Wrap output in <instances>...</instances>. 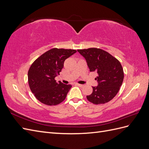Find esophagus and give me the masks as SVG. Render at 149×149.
<instances>
[{"label":"esophagus","mask_w":149,"mask_h":149,"mask_svg":"<svg viewBox=\"0 0 149 149\" xmlns=\"http://www.w3.org/2000/svg\"><path fill=\"white\" fill-rule=\"evenodd\" d=\"M76 85L78 86L81 87V88H83L84 86V84H76Z\"/></svg>","instance_id":"obj_1"}]
</instances>
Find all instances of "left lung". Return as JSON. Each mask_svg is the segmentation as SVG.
<instances>
[{
	"label": "left lung",
	"instance_id": "obj_1",
	"mask_svg": "<svg viewBox=\"0 0 149 149\" xmlns=\"http://www.w3.org/2000/svg\"><path fill=\"white\" fill-rule=\"evenodd\" d=\"M84 57L91 72L96 71L97 86L87 96L88 100L94 104H104L113 99L123 82L124 71L120 63L111 54L100 48L78 49Z\"/></svg>",
	"mask_w": 149,
	"mask_h": 149
}]
</instances>
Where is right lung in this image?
Masks as SVG:
<instances>
[{
  "instance_id": "right-lung-1",
  "label": "right lung",
  "mask_w": 149,
  "mask_h": 149,
  "mask_svg": "<svg viewBox=\"0 0 149 149\" xmlns=\"http://www.w3.org/2000/svg\"><path fill=\"white\" fill-rule=\"evenodd\" d=\"M76 52L75 49L52 48L36 60L28 72L31 91L43 104L55 106L63 101L71 88L70 84L56 82L66 59Z\"/></svg>"
}]
</instances>
